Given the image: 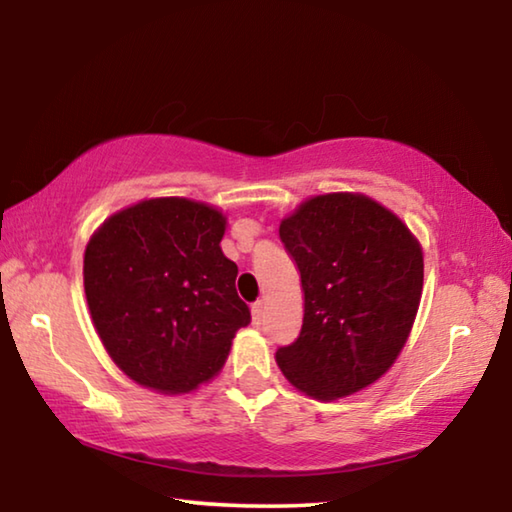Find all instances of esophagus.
I'll list each match as a JSON object with an SVG mask.
<instances>
[{"mask_svg": "<svg viewBox=\"0 0 512 512\" xmlns=\"http://www.w3.org/2000/svg\"><path fill=\"white\" fill-rule=\"evenodd\" d=\"M264 300H257L255 302V305H253V320H255V323L259 325V323H262V318H264Z\"/></svg>", "mask_w": 512, "mask_h": 512, "instance_id": "esophagus-1", "label": "esophagus"}]
</instances>
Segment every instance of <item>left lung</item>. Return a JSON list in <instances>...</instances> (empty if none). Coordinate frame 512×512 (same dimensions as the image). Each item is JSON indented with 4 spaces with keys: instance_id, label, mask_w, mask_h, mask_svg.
<instances>
[{
    "instance_id": "8db88e82",
    "label": "left lung",
    "mask_w": 512,
    "mask_h": 512,
    "mask_svg": "<svg viewBox=\"0 0 512 512\" xmlns=\"http://www.w3.org/2000/svg\"><path fill=\"white\" fill-rule=\"evenodd\" d=\"M298 264L300 336L275 352L282 375L320 402L363 391L400 357L424 280L420 241L366 194L311 196L280 221Z\"/></svg>"
}]
</instances>
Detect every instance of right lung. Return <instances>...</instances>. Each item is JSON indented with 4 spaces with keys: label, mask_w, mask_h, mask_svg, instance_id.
Returning <instances> with one entry per match:
<instances>
[{
    "label": "right lung",
    "mask_w": 512,
    "mask_h": 512,
    "mask_svg": "<svg viewBox=\"0 0 512 512\" xmlns=\"http://www.w3.org/2000/svg\"><path fill=\"white\" fill-rule=\"evenodd\" d=\"M228 219L192 198H146L85 246L83 284L103 348L135 384L183 395L216 377L250 311L221 250Z\"/></svg>",
    "instance_id": "obj_1"
}]
</instances>
